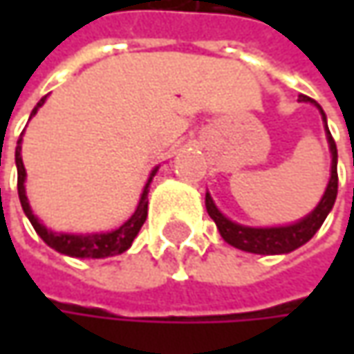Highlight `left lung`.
<instances>
[{"mask_svg": "<svg viewBox=\"0 0 354 354\" xmlns=\"http://www.w3.org/2000/svg\"><path fill=\"white\" fill-rule=\"evenodd\" d=\"M301 102H311L319 108L323 122H325V129H327V140H329V147H331V156H333V163H331V179L325 189V195L319 201V205L315 207V211L307 214L304 221L295 223L290 226H272V228H250V226H242L228 221L223 212L218 211L212 203L211 195L207 193V212L211 214L214 225L218 226L221 236L225 238L230 246H234L238 250L254 252V254H288V252L299 248L301 244H306L307 240H311L313 234L317 232L323 225V221L327 218L329 211L333 209L335 198H337V187H339V175H337V145H335L333 136L327 128V118L325 112L321 110V106L315 100H311L309 96H301Z\"/></svg>", "mask_w": 354, "mask_h": 354, "instance_id": "left-lung-1", "label": "left lung"}]
</instances>
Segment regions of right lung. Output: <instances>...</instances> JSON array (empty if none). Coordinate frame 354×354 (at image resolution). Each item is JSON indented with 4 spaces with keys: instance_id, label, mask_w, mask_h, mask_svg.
<instances>
[{
    "instance_id": "right-lung-1",
    "label": "right lung",
    "mask_w": 354,
    "mask_h": 354,
    "mask_svg": "<svg viewBox=\"0 0 354 354\" xmlns=\"http://www.w3.org/2000/svg\"><path fill=\"white\" fill-rule=\"evenodd\" d=\"M45 98H47V96H43V98L37 102V106L33 108V112H31V116L37 114L39 106H43ZM15 163H17V193H19V201L23 211L27 214V218L31 221L35 232L43 238L50 248H55V250L61 252V254L73 256V258H106V256L122 254V252H126L129 246H131L133 238L138 236L140 228H142V225L145 223V218H147V193H149L147 187H149L153 175L157 173V167L153 169V173H151L147 185H145L142 198H140V205H138V209L131 214V218H129L128 223H124L120 228L112 230V232L88 234V236H82V234H80V236H76V234H57V232H50V230H47L45 226L39 223V218H37L33 214V211H31V207H29V203H27V195H25V185H23L25 183V167H23V159H21V138L19 142H17V147H15Z\"/></svg>"
}]
</instances>
